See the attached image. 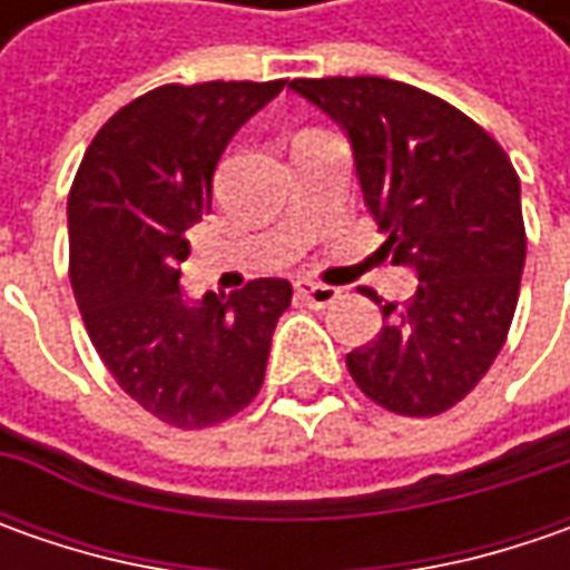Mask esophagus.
<instances>
[{"label":"esophagus","mask_w":570,"mask_h":570,"mask_svg":"<svg viewBox=\"0 0 570 570\" xmlns=\"http://www.w3.org/2000/svg\"><path fill=\"white\" fill-rule=\"evenodd\" d=\"M295 295L314 307H330L336 297H340V288L333 285H323V282H314V278H297L295 282Z\"/></svg>","instance_id":"esophagus-1"}]
</instances>
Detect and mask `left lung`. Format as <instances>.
<instances>
[{
    "instance_id": "obj_1",
    "label": "left lung",
    "mask_w": 570,
    "mask_h": 570,
    "mask_svg": "<svg viewBox=\"0 0 570 570\" xmlns=\"http://www.w3.org/2000/svg\"><path fill=\"white\" fill-rule=\"evenodd\" d=\"M288 88L348 132L383 250L419 275L403 304L367 292L386 326L345 367L383 409L441 415L485 377L514 320L527 259L514 165L479 122L415 85L336 76Z\"/></svg>"
}]
</instances>
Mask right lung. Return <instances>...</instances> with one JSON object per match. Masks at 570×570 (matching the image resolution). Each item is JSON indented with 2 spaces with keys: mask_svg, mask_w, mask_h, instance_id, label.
Here are the masks:
<instances>
[{
  "mask_svg": "<svg viewBox=\"0 0 570 570\" xmlns=\"http://www.w3.org/2000/svg\"><path fill=\"white\" fill-rule=\"evenodd\" d=\"M285 88L275 81L161 85L91 139L69 189V278L100 362L145 412L196 431L228 422L266 377L285 278L184 301L187 230L212 208L230 136Z\"/></svg>",
  "mask_w": 570,
  "mask_h": 570,
  "instance_id": "obj_1",
  "label": "right lung"
}]
</instances>
